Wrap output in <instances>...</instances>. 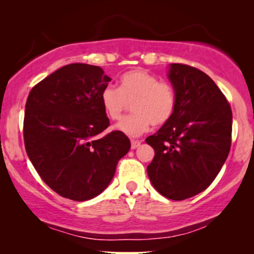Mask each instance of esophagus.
Listing matches in <instances>:
<instances>
[{
  "instance_id": "obj_1",
  "label": "esophagus",
  "mask_w": 254,
  "mask_h": 254,
  "mask_svg": "<svg viewBox=\"0 0 254 254\" xmlns=\"http://www.w3.org/2000/svg\"><path fill=\"white\" fill-rule=\"evenodd\" d=\"M139 145H141V141H138V139H132L131 141V149H136Z\"/></svg>"
}]
</instances>
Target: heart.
Listing matches in <instances>:
<instances>
[{
  "label": "heart",
  "mask_w": 254,
  "mask_h": 254,
  "mask_svg": "<svg viewBox=\"0 0 254 254\" xmlns=\"http://www.w3.org/2000/svg\"><path fill=\"white\" fill-rule=\"evenodd\" d=\"M100 100L105 113L112 121L121 118L127 105L132 103V115L124 117L117 124L119 131L131 137L142 135L149 129L150 124L161 127L167 123L177 105L173 87L141 69L122 75L119 88L105 87Z\"/></svg>",
  "instance_id": "b5f03b06"
}]
</instances>
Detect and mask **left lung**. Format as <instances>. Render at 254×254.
<instances>
[{"label":"left lung","instance_id":"left-lung-1","mask_svg":"<svg viewBox=\"0 0 254 254\" xmlns=\"http://www.w3.org/2000/svg\"><path fill=\"white\" fill-rule=\"evenodd\" d=\"M173 116L145 138L155 155L147 172L155 190L172 200L200 193L214 182L232 144V109L216 83L191 65L172 63Z\"/></svg>","mask_w":254,"mask_h":254}]
</instances>
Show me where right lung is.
Listing matches in <instances>:
<instances>
[{
  "instance_id": "obj_1",
  "label": "right lung",
  "mask_w": 254,
  "mask_h": 254,
  "mask_svg": "<svg viewBox=\"0 0 254 254\" xmlns=\"http://www.w3.org/2000/svg\"><path fill=\"white\" fill-rule=\"evenodd\" d=\"M111 81L100 66L64 65L31 89L26 101V153L43 182L64 198L83 202L111 183L130 149L122 131L110 127L100 94Z\"/></svg>"
}]
</instances>
